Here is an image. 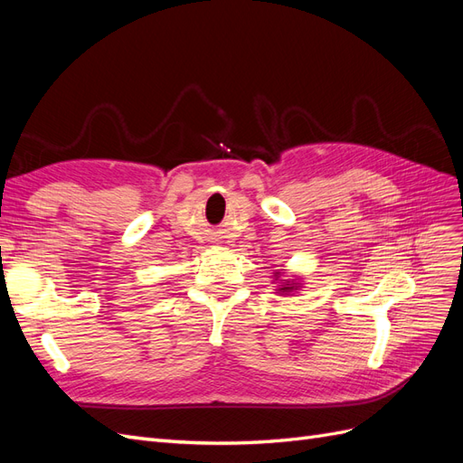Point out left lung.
<instances>
[{"mask_svg": "<svg viewBox=\"0 0 463 463\" xmlns=\"http://www.w3.org/2000/svg\"><path fill=\"white\" fill-rule=\"evenodd\" d=\"M279 289H284V291H289V289H291V286H289V284H288V286H286V288H279Z\"/></svg>", "mask_w": 463, "mask_h": 463, "instance_id": "8db88e82", "label": "left lung"}]
</instances>
